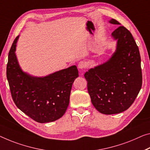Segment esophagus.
Returning a JSON list of instances; mask_svg holds the SVG:
<instances>
[{
	"mask_svg": "<svg viewBox=\"0 0 150 150\" xmlns=\"http://www.w3.org/2000/svg\"><path fill=\"white\" fill-rule=\"evenodd\" d=\"M86 67V62L84 61H80L78 64V68L79 69H84Z\"/></svg>",
	"mask_w": 150,
	"mask_h": 150,
	"instance_id": "obj_1",
	"label": "esophagus"
}]
</instances>
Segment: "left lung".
I'll list each match as a JSON object with an SVG mask.
<instances>
[{
    "label": "left lung",
    "instance_id": "8db88e82",
    "mask_svg": "<svg viewBox=\"0 0 150 150\" xmlns=\"http://www.w3.org/2000/svg\"><path fill=\"white\" fill-rule=\"evenodd\" d=\"M109 23L121 25L113 19ZM111 37L117 41L116 50L111 57L84 74L92 103L98 111L105 115L128 109L142 84L139 48L130 31L119 26Z\"/></svg>",
    "mask_w": 150,
    "mask_h": 150
}]
</instances>
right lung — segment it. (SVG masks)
Segmentation results:
<instances>
[{
	"instance_id": "obj_1",
	"label": "right lung",
	"mask_w": 150,
	"mask_h": 150,
	"mask_svg": "<svg viewBox=\"0 0 150 150\" xmlns=\"http://www.w3.org/2000/svg\"><path fill=\"white\" fill-rule=\"evenodd\" d=\"M19 36L14 40L8 53L6 77L14 103L19 109L38 123L61 118L70 102L72 84L78 76L76 66L42 77L23 72L15 54Z\"/></svg>"
}]
</instances>
